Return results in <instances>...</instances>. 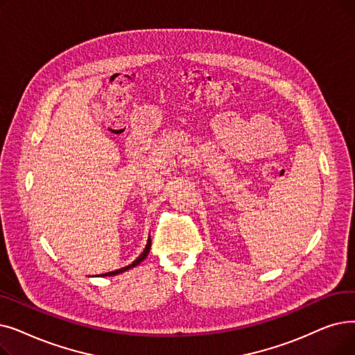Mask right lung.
Masks as SVG:
<instances>
[{
  "instance_id": "add662e5",
  "label": "right lung",
  "mask_w": 355,
  "mask_h": 355,
  "mask_svg": "<svg viewBox=\"0 0 355 355\" xmlns=\"http://www.w3.org/2000/svg\"><path fill=\"white\" fill-rule=\"evenodd\" d=\"M149 250H150V236L148 238V242H146V246H145V250H144V252L137 257L132 264H129L128 267H123V268H120V270H114V271H110V272H105V274H101L100 277H112V275H117V274H120V272H123V271H128V270H130V268H133V267H136V266H139L142 261L148 257V254H149Z\"/></svg>"
}]
</instances>
